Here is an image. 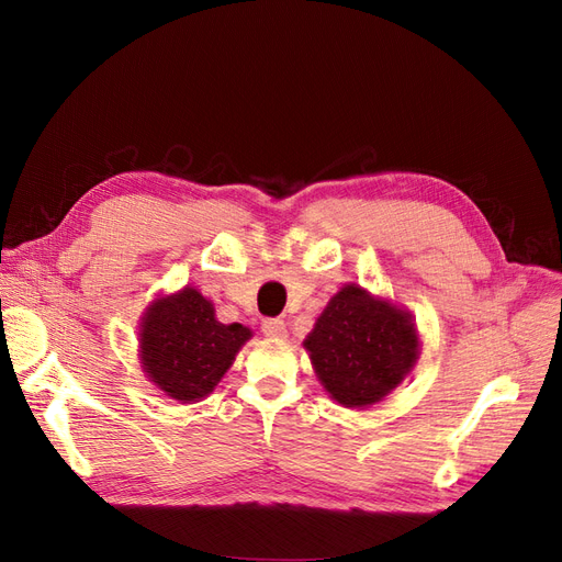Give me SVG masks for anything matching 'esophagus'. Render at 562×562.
Instances as JSON below:
<instances>
[{
    "mask_svg": "<svg viewBox=\"0 0 562 562\" xmlns=\"http://www.w3.org/2000/svg\"><path fill=\"white\" fill-rule=\"evenodd\" d=\"M262 333L271 339H283L288 335L285 323L281 318H265L262 321Z\"/></svg>",
    "mask_w": 562,
    "mask_h": 562,
    "instance_id": "esophagus-1",
    "label": "esophagus"
}]
</instances>
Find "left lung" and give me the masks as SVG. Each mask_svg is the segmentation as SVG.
<instances>
[{"instance_id":"8db88e82","label":"left lung","mask_w":562,"mask_h":562,"mask_svg":"<svg viewBox=\"0 0 562 562\" xmlns=\"http://www.w3.org/2000/svg\"><path fill=\"white\" fill-rule=\"evenodd\" d=\"M314 372L342 407L384 401L419 359L415 316L359 283H345L304 337Z\"/></svg>"}]
</instances>
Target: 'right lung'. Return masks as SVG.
Instances as JSON below:
<instances>
[{
  "mask_svg": "<svg viewBox=\"0 0 562 562\" xmlns=\"http://www.w3.org/2000/svg\"><path fill=\"white\" fill-rule=\"evenodd\" d=\"M252 337L241 323H220L194 285L157 295L138 323V359L147 380L178 403L203 401Z\"/></svg>",
  "mask_w": 562,
  "mask_h": 562,
  "instance_id": "add662e5",
  "label": "right lung"
}]
</instances>
